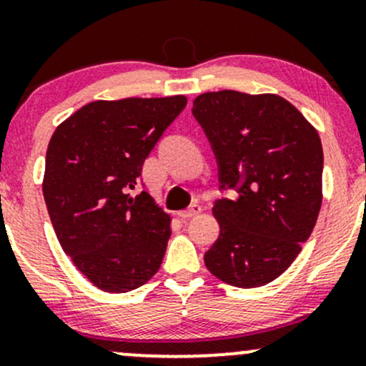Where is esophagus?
I'll return each mask as SVG.
<instances>
[{
	"mask_svg": "<svg viewBox=\"0 0 366 366\" xmlns=\"http://www.w3.org/2000/svg\"><path fill=\"white\" fill-rule=\"evenodd\" d=\"M200 213H202V206L195 202V204H192V206L188 207V209L179 211L178 216H179V218H192V216H197Z\"/></svg>",
	"mask_w": 366,
	"mask_h": 366,
	"instance_id": "34e87169",
	"label": "esophagus"
}]
</instances>
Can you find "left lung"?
Returning a JSON list of instances; mask_svg holds the SVG:
<instances>
[{"label": "left lung", "mask_w": 366, "mask_h": 366, "mask_svg": "<svg viewBox=\"0 0 366 366\" xmlns=\"http://www.w3.org/2000/svg\"><path fill=\"white\" fill-rule=\"evenodd\" d=\"M194 117L218 160L213 214L219 235L204 254L209 272L239 288L272 282L310 237L323 202V147L314 125L277 94H200Z\"/></svg>", "instance_id": "1"}]
</instances>
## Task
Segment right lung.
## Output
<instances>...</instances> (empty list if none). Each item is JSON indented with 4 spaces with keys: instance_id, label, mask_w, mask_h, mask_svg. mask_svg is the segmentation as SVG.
<instances>
[{
    "instance_id": "1",
    "label": "right lung",
    "mask_w": 366,
    "mask_h": 366,
    "mask_svg": "<svg viewBox=\"0 0 366 366\" xmlns=\"http://www.w3.org/2000/svg\"><path fill=\"white\" fill-rule=\"evenodd\" d=\"M184 96L94 101L50 137L43 197L62 249L108 293H127L155 276L171 237V216L147 192H131Z\"/></svg>"
}]
</instances>
